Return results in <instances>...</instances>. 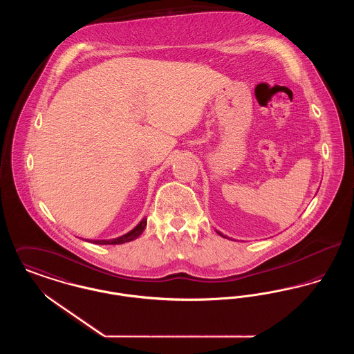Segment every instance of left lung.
Listing matches in <instances>:
<instances>
[{
  "instance_id": "left-lung-1",
  "label": "left lung",
  "mask_w": 354,
  "mask_h": 354,
  "mask_svg": "<svg viewBox=\"0 0 354 354\" xmlns=\"http://www.w3.org/2000/svg\"><path fill=\"white\" fill-rule=\"evenodd\" d=\"M218 234H219L220 236H223V235H221V234H220V232H218Z\"/></svg>"
}]
</instances>
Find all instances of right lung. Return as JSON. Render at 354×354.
Wrapping results in <instances>:
<instances>
[{
    "instance_id": "right-lung-1",
    "label": "right lung",
    "mask_w": 354,
    "mask_h": 354,
    "mask_svg": "<svg viewBox=\"0 0 354 354\" xmlns=\"http://www.w3.org/2000/svg\"><path fill=\"white\" fill-rule=\"evenodd\" d=\"M147 225V219L143 218L140 220V223L135 227L134 230H131L130 232H127L126 235L119 236L117 239H110V240H90V243H94V244H101V245H111V244H123V243H127V241H131L136 239L138 236L142 235V232L145 231Z\"/></svg>"
}]
</instances>
